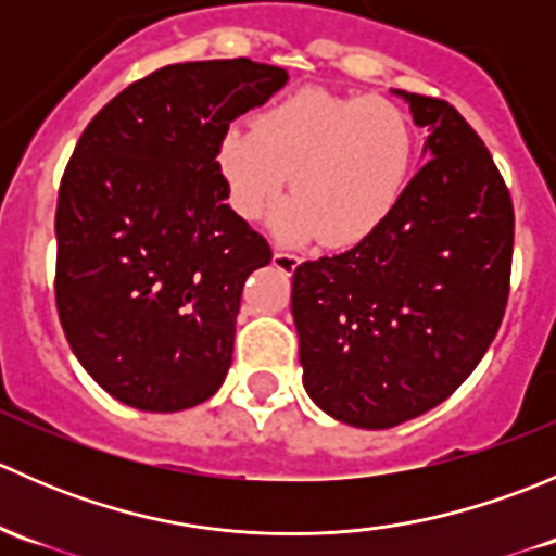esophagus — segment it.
<instances>
[{
	"mask_svg": "<svg viewBox=\"0 0 556 556\" xmlns=\"http://www.w3.org/2000/svg\"><path fill=\"white\" fill-rule=\"evenodd\" d=\"M299 263H301V257L295 255V252L274 250V266H277L279 271H285V274L295 271V266H299Z\"/></svg>",
	"mask_w": 556,
	"mask_h": 556,
	"instance_id": "esophagus-1",
	"label": "esophagus"
}]
</instances>
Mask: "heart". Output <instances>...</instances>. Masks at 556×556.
<instances>
[{
    "mask_svg": "<svg viewBox=\"0 0 556 556\" xmlns=\"http://www.w3.org/2000/svg\"><path fill=\"white\" fill-rule=\"evenodd\" d=\"M414 144L412 121L390 99L301 88L257 112L255 126L228 128L217 166L244 220H257L293 172L295 193L274 220L279 237L350 247L374 237L397 210Z\"/></svg>",
    "mask_w": 556,
    "mask_h": 556,
    "instance_id": "heart-1",
    "label": "heart"
}]
</instances>
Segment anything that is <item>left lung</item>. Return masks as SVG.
Listing matches in <instances>:
<instances>
[{"label":"left lung","instance_id":"obj_1","mask_svg":"<svg viewBox=\"0 0 556 556\" xmlns=\"http://www.w3.org/2000/svg\"><path fill=\"white\" fill-rule=\"evenodd\" d=\"M428 128V161L374 237L293 274L304 387L323 412L382 430L444 403L503 323L514 204L470 123L397 91Z\"/></svg>","mask_w":556,"mask_h":556}]
</instances>
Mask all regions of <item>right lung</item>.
I'll list each match as a JSON object with an SVG mask.
<instances>
[{"label": "right lung", "instance_id": "obj_1", "mask_svg": "<svg viewBox=\"0 0 556 556\" xmlns=\"http://www.w3.org/2000/svg\"><path fill=\"white\" fill-rule=\"evenodd\" d=\"M285 83L250 59L161 66L77 139L55 206V309L126 406L182 412L231 368L242 288L271 247L226 204L217 142Z\"/></svg>", "mask_w": 556, "mask_h": 556}]
</instances>
